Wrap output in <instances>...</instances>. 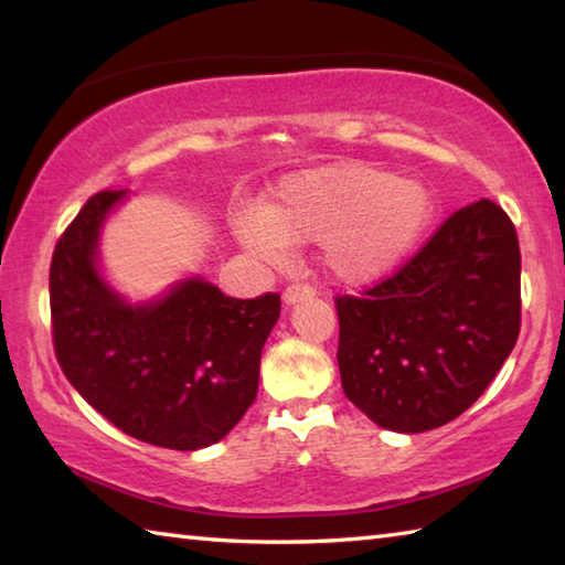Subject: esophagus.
Here are the masks:
<instances>
[{
  "label": "esophagus",
  "instance_id": "1",
  "mask_svg": "<svg viewBox=\"0 0 565 565\" xmlns=\"http://www.w3.org/2000/svg\"><path fill=\"white\" fill-rule=\"evenodd\" d=\"M313 294H317V291H313L311 286H299V284H296V286H289V289L284 291L281 299H284L286 306H294V303H299L303 299H311Z\"/></svg>",
  "mask_w": 565,
  "mask_h": 565
}]
</instances>
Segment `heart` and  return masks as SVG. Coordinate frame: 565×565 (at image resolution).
<instances>
[{
  "instance_id": "b5f03b06",
  "label": "heart",
  "mask_w": 565,
  "mask_h": 565,
  "mask_svg": "<svg viewBox=\"0 0 565 565\" xmlns=\"http://www.w3.org/2000/svg\"><path fill=\"white\" fill-rule=\"evenodd\" d=\"M431 216L434 194L424 181L341 161L284 177L264 209H236L232 232L271 266L289 259L291 246L319 242L323 266L337 279L363 284L394 271Z\"/></svg>"
}]
</instances>
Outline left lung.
<instances>
[{
    "label": "left lung",
    "instance_id": "8db88e82",
    "mask_svg": "<svg viewBox=\"0 0 565 565\" xmlns=\"http://www.w3.org/2000/svg\"><path fill=\"white\" fill-rule=\"evenodd\" d=\"M343 394L374 424L431 431L478 401L521 327V252L511 218L481 199L366 296H339Z\"/></svg>",
    "mask_w": 565,
    "mask_h": 565
}]
</instances>
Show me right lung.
Here are the masks:
<instances>
[{
	"label": "right lung",
	"instance_id": "obj_1",
	"mask_svg": "<svg viewBox=\"0 0 565 565\" xmlns=\"http://www.w3.org/2000/svg\"><path fill=\"white\" fill-rule=\"evenodd\" d=\"M127 194H94L54 248V351L70 384L124 434L199 451L222 441L254 404L281 299H232L194 274L154 299L129 301L99 259L104 226Z\"/></svg>",
	"mask_w": 565,
	"mask_h": 565
}]
</instances>
